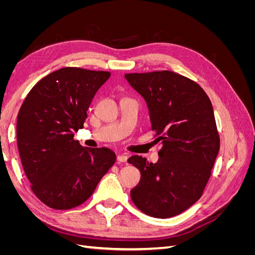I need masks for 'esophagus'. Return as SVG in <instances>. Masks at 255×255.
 Masks as SVG:
<instances>
[{
	"mask_svg": "<svg viewBox=\"0 0 255 255\" xmlns=\"http://www.w3.org/2000/svg\"><path fill=\"white\" fill-rule=\"evenodd\" d=\"M117 160H118V163H127L128 156L126 155V154H121V155H118Z\"/></svg>",
	"mask_w": 255,
	"mask_h": 255,
	"instance_id": "esophagus-1",
	"label": "esophagus"
}]
</instances>
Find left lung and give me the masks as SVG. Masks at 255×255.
I'll return each instance as SVG.
<instances>
[{
  "instance_id": "obj_1",
  "label": "left lung",
  "mask_w": 255,
  "mask_h": 255,
  "mask_svg": "<svg viewBox=\"0 0 255 255\" xmlns=\"http://www.w3.org/2000/svg\"><path fill=\"white\" fill-rule=\"evenodd\" d=\"M125 76L145 100L152 130L163 142L155 164L138 155L128 159L141 174L130 198L152 217H173L201 198L218 155L212 102L200 85L172 71Z\"/></svg>"
}]
</instances>
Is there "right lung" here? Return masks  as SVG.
<instances>
[{"label": "right lung", "instance_id": "obj_1", "mask_svg": "<svg viewBox=\"0 0 255 255\" xmlns=\"http://www.w3.org/2000/svg\"><path fill=\"white\" fill-rule=\"evenodd\" d=\"M107 71L61 68L30 89L17 119L21 163L36 197L54 210H70L94 194L115 164L107 148L90 149L74 140L83 128L96 92Z\"/></svg>", "mask_w": 255, "mask_h": 255}]
</instances>
